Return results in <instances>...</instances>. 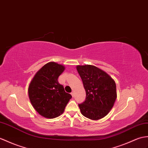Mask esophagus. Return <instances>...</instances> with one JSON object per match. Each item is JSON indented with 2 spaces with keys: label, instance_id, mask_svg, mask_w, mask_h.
I'll return each mask as SVG.
<instances>
[{
  "label": "esophagus",
  "instance_id": "34e87169",
  "mask_svg": "<svg viewBox=\"0 0 148 148\" xmlns=\"http://www.w3.org/2000/svg\"><path fill=\"white\" fill-rule=\"evenodd\" d=\"M71 95H72V96H73V97H74V91H73V92H71Z\"/></svg>",
  "mask_w": 148,
  "mask_h": 148
}]
</instances>
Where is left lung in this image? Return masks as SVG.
<instances>
[{
	"label": "left lung",
	"instance_id": "obj_1",
	"mask_svg": "<svg viewBox=\"0 0 148 148\" xmlns=\"http://www.w3.org/2000/svg\"><path fill=\"white\" fill-rule=\"evenodd\" d=\"M86 91V100L79 104L82 115L91 120L101 119L110 111L116 99L115 81L98 67L77 66Z\"/></svg>",
	"mask_w": 148,
	"mask_h": 148
}]
</instances>
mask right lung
I'll use <instances>...</instances> for the list:
<instances>
[{
    "label": "right lung",
    "mask_w": 148,
    "mask_h": 148,
    "mask_svg": "<svg viewBox=\"0 0 148 148\" xmlns=\"http://www.w3.org/2000/svg\"><path fill=\"white\" fill-rule=\"evenodd\" d=\"M65 67L54 62L46 64L37 72L28 87L33 108L44 117L53 119L62 114L72 96L64 90L58 77Z\"/></svg>",
    "instance_id": "right-lung-1"
}]
</instances>
